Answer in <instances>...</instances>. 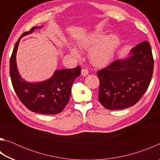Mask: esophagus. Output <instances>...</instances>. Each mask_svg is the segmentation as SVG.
<instances>
[{
    "label": "esophagus",
    "instance_id": "obj_1",
    "mask_svg": "<svg viewBox=\"0 0 160 160\" xmlns=\"http://www.w3.org/2000/svg\"><path fill=\"white\" fill-rule=\"evenodd\" d=\"M89 73V70L86 68H82V70H81V74L83 76H86V75H88Z\"/></svg>",
    "mask_w": 160,
    "mask_h": 160
}]
</instances>
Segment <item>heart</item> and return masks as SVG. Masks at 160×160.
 Returning a JSON list of instances; mask_svg holds the SVG:
<instances>
[{"mask_svg":"<svg viewBox=\"0 0 160 160\" xmlns=\"http://www.w3.org/2000/svg\"><path fill=\"white\" fill-rule=\"evenodd\" d=\"M102 37V34L99 32L92 34L80 43V47L85 49L92 47ZM119 44L120 39L116 34H109L102 38L90 51V57L91 61L96 66H103L109 63L113 58ZM70 52L75 57L79 56L78 51L75 48H71Z\"/></svg>","mask_w":160,"mask_h":160,"instance_id":"b5f03b06","label":"heart"}]
</instances>
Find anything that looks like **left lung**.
Returning <instances> with one entry per match:
<instances>
[{
	"label": "left lung",
	"mask_w": 160,
	"mask_h": 160,
	"mask_svg": "<svg viewBox=\"0 0 160 160\" xmlns=\"http://www.w3.org/2000/svg\"><path fill=\"white\" fill-rule=\"evenodd\" d=\"M154 59L149 42H142L123 60L117 59L97 72L100 85L99 101L107 109L133 106L150 85Z\"/></svg>",
	"instance_id": "8db88e82"
}]
</instances>
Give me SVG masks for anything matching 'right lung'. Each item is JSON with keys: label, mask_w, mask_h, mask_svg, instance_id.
<instances>
[{"label": "right lung", "mask_w": 160, "mask_h": 160, "mask_svg": "<svg viewBox=\"0 0 160 160\" xmlns=\"http://www.w3.org/2000/svg\"><path fill=\"white\" fill-rule=\"evenodd\" d=\"M33 27L21 35L13 48L10 60V75L13 88L20 102L31 112L42 114H57L69 102L72 82L81 72L80 66L72 69L56 70L48 80L38 83L27 82L19 75L16 65V52L22 37L30 34Z\"/></svg>", "instance_id": "1"}]
</instances>
